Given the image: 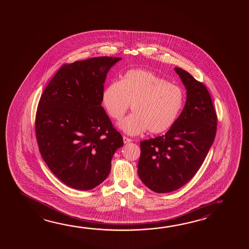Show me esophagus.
Listing matches in <instances>:
<instances>
[{
	"label": "esophagus",
	"instance_id": "obj_1",
	"mask_svg": "<svg viewBox=\"0 0 249 249\" xmlns=\"http://www.w3.org/2000/svg\"><path fill=\"white\" fill-rule=\"evenodd\" d=\"M123 142H124V143L126 144V143H129L132 142V139L128 138V137H126V136H123Z\"/></svg>",
	"mask_w": 249,
	"mask_h": 249
}]
</instances>
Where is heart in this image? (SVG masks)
I'll use <instances>...</instances> for the list:
<instances>
[{
	"instance_id": "heart-1",
	"label": "heart",
	"mask_w": 249,
	"mask_h": 249,
	"mask_svg": "<svg viewBox=\"0 0 249 249\" xmlns=\"http://www.w3.org/2000/svg\"><path fill=\"white\" fill-rule=\"evenodd\" d=\"M102 104L114 121H121L132 105L133 114L120 123L127 135L148 129L152 134L168 130L184 105L183 90L151 71H127L121 81L110 82L103 90Z\"/></svg>"
}]
</instances>
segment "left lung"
<instances>
[{
	"instance_id": "obj_1",
	"label": "left lung",
	"mask_w": 249,
	"mask_h": 249,
	"mask_svg": "<svg viewBox=\"0 0 249 249\" xmlns=\"http://www.w3.org/2000/svg\"><path fill=\"white\" fill-rule=\"evenodd\" d=\"M187 89L183 110L167 133L141 142L138 175L151 190L164 194L183 187L203 163L214 141L217 115L206 86L176 68Z\"/></svg>"
}]
</instances>
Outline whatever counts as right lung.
<instances>
[{
    "label": "right lung",
    "mask_w": 249,
    "mask_h": 249,
    "mask_svg": "<svg viewBox=\"0 0 249 249\" xmlns=\"http://www.w3.org/2000/svg\"><path fill=\"white\" fill-rule=\"evenodd\" d=\"M122 58H90L61 66L41 94L36 114L39 150L70 188L89 190L106 179L122 135L102 107L107 73Z\"/></svg>",
    "instance_id": "obj_1"
}]
</instances>
